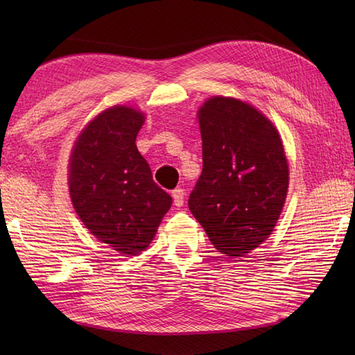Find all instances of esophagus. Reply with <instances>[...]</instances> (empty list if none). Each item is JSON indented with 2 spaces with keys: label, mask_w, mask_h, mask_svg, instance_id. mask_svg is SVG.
Instances as JSON below:
<instances>
[{
  "label": "esophagus",
  "mask_w": 355,
  "mask_h": 355,
  "mask_svg": "<svg viewBox=\"0 0 355 355\" xmlns=\"http://www.w3.org/2000/svg\"><path fill=\"white\" fill-rule=\"evenodd\" d=\"M172 198H173V205L177 207H182L184 202V191L182 187H177V189L172 191Z\"/></svg>",
  "instance_id": "1"
}]
</instances>
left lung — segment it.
Instances as JSON below:
<instances>
[{"mask_svg": "<svg viewBox=\"0 0 355 355\" xmlns=\"http://www.w3.org/2000/svg\"><path fill=\"white\" fill-rule=\"evenodd\" d=\"M198 120L202 172L189 209L218 252L241 258L268 238L282 212L284 145L266 116L232 97L209 99Z\"/></svg>", "mask_w": 355, "mask_h": 355, "instance_id": "left-lung-1", "label": "left lung"}]
</instances>
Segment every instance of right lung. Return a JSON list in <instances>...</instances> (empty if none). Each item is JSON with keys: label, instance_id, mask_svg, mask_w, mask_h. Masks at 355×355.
<instances>
[{"label": "right lung", "instance_id": "1", "mask_svg": "<svg viewBox=\"0 0 355 355\" xmlns=\"http://www.w3.org/2000/svg\"><path fill=\"white\" fill-rule=\"evenodd\" d=\"M143 122L130 107L105 110L82 131L70 158L76 214L97 239L130 256L149 245L172 205L135 146Z\"/></svg>", "mask_w": 355, "mask_h": 355}]
</instances>
